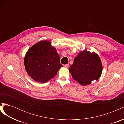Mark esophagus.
I'll list each match as a JSON object with an SVG mask.
<instances>
[{"instance_id":"obj_1","label":"esophagus","mask_w":124,"mask_h":124,"mask_svg":"<svg viewBox=\"0 0 124 124\" xmlns=\"http://www.w3.org/2000/svg\"><path fill=\"white\" fill-rule=\"evenodd\" d=\"M69 63H68V64H66V65H64V66H65V67H66V68H68V67H69Z\"/></svg>"}]
</instances>
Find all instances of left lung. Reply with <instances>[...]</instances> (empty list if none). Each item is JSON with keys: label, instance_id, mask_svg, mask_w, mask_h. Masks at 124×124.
Listing matches in <instances>:
<instances>
[{"label": "left lung", "instance_id": "left-lung-1", "mask_svg": "<svg viewBox=\"0 0 124 124\" xmlns=\"http://www.w3.org/2000/svg\"><path fill=\"white\" fill-rule=\"evenodd\" d=\"M102 71V65L99 56L87 51L80 52L74 59L69 71L74 79L82 85L91 84L98 80Z\"/></svg>", "mask_w": 124, "mask_h": 124}]
</instances>
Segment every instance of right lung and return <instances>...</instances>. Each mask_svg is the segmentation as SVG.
I'll return each instance as SVG.
<instances>
[{"label":"right lung","mask_w":124,"mask_h":124,"mask_svg":"<svg viewBox=\"0 0 124 124\" xmlns=\"http://www.w3.org/2000/svg\"><path fill=\"white\" fill-rule=\"evenodd\" d=\"M24 65L29 76L43 83L53 78L62 66L56 48L46 40L29 48L24 58Z\"/></svg>","instance_id":"1"}]
</instances>
